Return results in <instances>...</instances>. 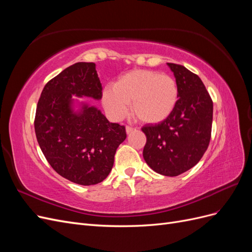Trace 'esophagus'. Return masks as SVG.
<instances>
[{"instance_id": "34e87169", "label": "esophagus", "mask_w": 252, "mask_h": 252, "mask_svg": "<svg viewBox=\"0 0 252 252\" xmlns=\"http://www.w3.org/2000/svg\"><path fill=\"white\" fill-rule=\"evenodd\" d=\"M135 130L134 127H131V126H126V132L127 133H131L132 131Z\"/></svg>"}]
</instances>
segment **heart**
<instances>
[{"instance_id": "1", "label": "heart", "mask_w": 252, "mask_h": 252, "mask_svg": "<svg viewBox=\"0 0 252 252\" xmlns=\"http://www.w3.org/2000/svg\"><path fill=\"white\" fill-rule=\"evenodd\" d=\"M179 100V88L168 74L135 70L120 77L102 94L104 108L114 120L124 118L131 103L133 117L146 124H158L168 118Z\"/></svg>"}]
</instances>
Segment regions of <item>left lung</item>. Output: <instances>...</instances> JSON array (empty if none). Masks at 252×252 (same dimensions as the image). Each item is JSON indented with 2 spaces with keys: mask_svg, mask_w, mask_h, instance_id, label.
<instances>
[{
  "mask_svg": "<svg viewBox=\"0 0 252 252\" xmlns=\"http://www.w3.org/2000/svg\"><path fill=\"white\" fill-rule=\"evenodd\" d=\"M179 88V100L170 116L147 124L143 157L151 169L166 177L189 170L199 163L211 138L213 103L197 75L184 66L167 63Z\"/></svg>",
  "mask_w": 252,
  "mask_h": 252,
  "instance_id": "1",
  "label": "left lung"
}]
</instances>
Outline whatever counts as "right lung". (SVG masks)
Segmentation results:
<instances>
[{"label":"right lung","mask_w":252,"mask_h":252,"mask_svg":"<svg viewBox=\"0 0 252 252\" xmlns=\"http://www.w3.org/2000/svg\"><path fill=\"white\" fill-rule=\"evenodd\" d=\"M72 94L102 97L94 63H75L45 85L34 118L36 140L60 175L75 184L94 185L111 171L126 129L110 123L100 110L87 105L80 113L72 112Z\"/></svg>","instance_id":"add662e5"}]
</instances>
